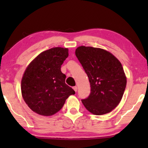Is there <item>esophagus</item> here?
Listing matches in <instances>:
<instances>
[{
  "instance_id": "obj_1",
  "label": "esophagus",
  "mask_w": 148,
  "mask_h": 148,
  "mask_svg": "<svg viewBox=\"0 0 148 148\" xmlns=\"http://www.w3.org/2000/svg\"><path fill=\"white\" fill-rule=\"evenodd\" d=\"M73 90H74V91H75V92H77V86H74L73 87Z\"/></svg>"
}]
</instances>
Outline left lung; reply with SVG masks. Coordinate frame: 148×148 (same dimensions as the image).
Returning <instances> with one entry per match:
<instances>
[{"label":"left lung","instance_id":"left-lung-1","mask_svg":"<svg viewBox=\"0 0 148 148\" xmlns=\"http://www.w3.org/2000/svg\"><path fill=\"white\" fill-rule=\"evenodd\" d=\"M75 55L86 73L91 93L82 102L92 114L102 115L118 106L124 94L127 78L121 62L102 48L82 46Z\"/></svg>","mask_w":148,"mask_h":148}]
</instances>
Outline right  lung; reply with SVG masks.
<instances>
[{
  "label": "right lung",
  "mask_w": 148,
  "mask_h": 148,
  "mask_svg": "<svg viewBox=\"0 0 148 148\" xmlns=\"http://www.w3.org/2000/svg\"><path fill=\"white\" fill-rule=\"evenodd\" d=\"M66 48L55 47L40 53L30 62L21 79V94L29 108L43 116H51L62 108L66 99L75 94L65 84L60 71L69 56Z\"/></svg>",
  "instance_id": "add662e5"
}]
</instances>
